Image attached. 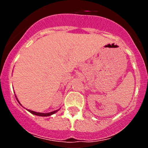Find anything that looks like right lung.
<instances>
[{"mask_svg": "<svg viewBox=\"0 0 148 148\" xmlns=\"http://www.w3.org/2000/svg\"><path fill=\"white\" fill-rule=\"evenodd\" d=\"M28 112H30L31 113V114H35V115H37V116H41V117H48V116H50L51 115V114H54L55 112H57V110H56V111H53V112H49V113H41V112H34V111H31V110H28Z\"/></svg>", "mask_w": 148, "mask_h": 148, "instance_id": "right-lung-1", "label": "right lung"}]
</instances>
